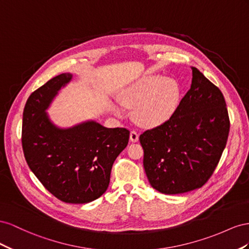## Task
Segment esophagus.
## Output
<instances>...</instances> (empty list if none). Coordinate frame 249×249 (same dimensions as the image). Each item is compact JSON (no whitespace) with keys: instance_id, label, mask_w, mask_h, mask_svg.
<instances>
[{"instance_id":"34e87169","label":"esophagus","mask_w":249,"mask_h":249,"mask_svg":"<svg viewBox=\"0 0 249 249\" xmlns=\"http://www.w3.org/2000/svg\"><path fill=\"white\" fill-rule=\"evenodd\" d=\"M130 141L133 142V143H136V142L139 141V133L136 130H132L130 132Z\"/></svg>"}]
</instances>
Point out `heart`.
Segmentation results:
<instances>
[{
  "label": "heart",
  "instance_id": "b5f03b06",
  "mask_svg": "<svg viewBox=\"0 0 249 249\" xmlns=\"http://www.w3.org/2000/svg\"><path fill=\"white\" fill-rule=\"evenodd\" d=\"M178 83L171 78L150 75L129 85L120 95L122 105L134 109V119L147 127H156L172 117L179 100ZM118 115L123 113L115 106Z\"/></svg>",
  "mask_w": 249,
  "mask_h": 249
}]
</instances>
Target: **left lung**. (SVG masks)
Masks as SVG:
<instances>
[{
	"mask_svg": "<svg viewBox=\"0 0 249 249\" xmlns=\"http://www.w3.org/2000/svg\"><path fill=\"white\" fill-rule=\"evenodd\" d=\"M192 75L191 89L172 117L140 136L147 178L164 194L201 188L214 173L229 138L221 90L196 68Z\"/></svg>",
	"mask_w": 249,
	"mask_h": 249,
	"instance_id": "obj_1",
	"label": "left lung"
}]
</instances>
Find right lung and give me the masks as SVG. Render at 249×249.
<instances>
[{"mask_svg": "<svg viewBox=\"0 0 249 249\" xmlns=\"http://www.w3.org/2000/svg\"><path fill=\"white\" fill-rule=\"evenodd\" d=\"M72 79L52 78L28 98L23 112L22 146L28 166L50 193L67 203H88L107 190L113 161L128 144L129 130L88 121L62 129L46 109Z\"/></svg>", "mask_w": 249, "mask_h": 249, "instance_id": "obj_1", "label": "right lung"}]
</instances>
